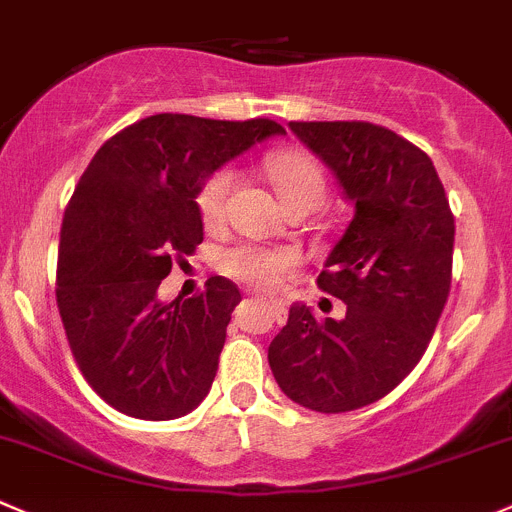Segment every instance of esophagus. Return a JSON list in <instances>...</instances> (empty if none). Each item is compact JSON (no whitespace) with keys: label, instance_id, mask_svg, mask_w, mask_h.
<instances>
[{"label":"esophagus","instance_id":"34e87169","mask_svg":"<svg viewBox=\"0 0 512 512\" xmlns=\"http://www.w3.org/2000/svg\"><path fill=\"white\" fill-rule=\"evenodd\" d=\"M260 302H262V305H265V307H270L272 315L277 317V322L285 320V307H282L280 302H277V300H260Z\"/></svg>","mask_w":512,"mask_h":512}]
</instances>
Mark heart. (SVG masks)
I'll return each instance as SVG.
<instances>
[{"label": "heart", "instance_id": "heart-1", "mask_svg": "<svg viewBox=\"0 0 512 512\" xmlns=\"http://www.w3.org/2000/svg\"><path fill=\"white\" fill-rule=\"evenodd\" d=\"M267 172H270V180L280 195L282 205H290L297 200H312L320 205L322 195H325V175L310 155L300 150L275 152L267 160ZM232 187H235V172L230 167L215 172L205 182L200 200H197L205 222H217L225 215ZM295 265V252L282 250V247L240 245L227 252L225 257V267L232 277L257 287H277L292 275Z\"/></svg>", "mask_w": 512, "mask_h": 512}]
</instances>
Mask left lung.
Masks as SVG:
<instances>
[{"label": "left lung", "instance_id": "1", "mask_svg": "<svg viewBox=\"0 0 512 512\" xmlns=\"http://www.w3.org/2000/svg\"><path fill=\"white\" fill-rule=\"evenodd\" d=\"M332 170L350 225L317 277L347 305L317 320L295 302L267 360L282 393L317 413L385 398L423 357L450 292L455 220L433 160L370 122H290Z\"/></svg>", "mask_w": 512, "mask_h": 512}]
</instances>
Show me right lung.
I'll return each mask as SVG.
<instances>
[{"label":"right lung","instance_id":"1","mask_svg":"<svg viewBox=\"0 0 512 512\" xmlns=\"http://www.w3.org/2000/svg\"><path fill=\"white\" fill-rule=\"evenodd\" d=\"M275 135L285 130L272 119L152 114L104 142L79 177L59 235L57 307L84 380L119 413L175 420L210 393L240 290L210 277L200 295L162 302L157 287L205 237V182Z\"/></svg>","mask_w":512,"mask_h":512}]
</instances>
